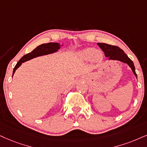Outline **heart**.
I'll use <instances>...</instances> for the list:
<instances>
[{"label":"heart","mask_w":147,"mask_h":147,"mask_svg":"<svg viewBox=\"0 0 147 147\" xmlns=\"http://www.w3.org/2000/svg\"><path fill=\"white\" fill-rule=\"evenodd\" d=\"M80 55L83 60H89L92 58L94 62L98 63L103 59V53L99 50H96L94 47H87L80 51Z\"/></svg>","instance_id":"1"}]
</instances>
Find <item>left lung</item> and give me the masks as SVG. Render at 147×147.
<instances>
[{"instance_id": "8db88e82", "label": "left lung", "mask_w": 147, "mask_h": 147, "mask_svg": "<svg viewBox=\"0 0 147 147\" xmlns=\"http://www.w3.org/2000/svg\"><path fill=\"white\" fill-rule=\"evenodd\" d=\"M98 45L101 48V49L105 52L106 57H108L109 60H118L120 62L125 63L131 68L135 77L137 78V75L135 71V66L132 61L128 57L124 51L117 46L111 45L106 43H100L98 42Z\"/></svg>"}]
</instances>
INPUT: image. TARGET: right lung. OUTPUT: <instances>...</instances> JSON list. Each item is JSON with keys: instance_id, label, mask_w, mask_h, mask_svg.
I'll use <instances>...</instances> for the list:
<instances>
[{"instance_id": "add662e5", "label": "right lung", "mask_w": 147, "mask_h": 147, "mask_svg": "<svg viewBox=\"0 0 147 147\" xmlns=\"http://www.w3.org/2000/svg\"><path fill=\"white\" fill-rule=\"evenodd\" d=\"M61 45L58 42H49V43H45L42 44L40 45L35 48L30 53H27V54L24 55L20 60L18 61L17 64L13 68V76L16 70L21 66L23 62H26L28 60H31V59L34 58V57L42 56V55L51 54V53H55L58 51L61 47Z\"/></svg>"}]
</instances>
